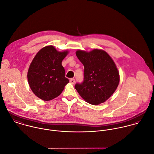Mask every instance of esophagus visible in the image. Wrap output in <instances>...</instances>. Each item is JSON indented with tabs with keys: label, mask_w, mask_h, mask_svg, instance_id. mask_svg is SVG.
<instances>
[{
	"label": "esophagus",
	"mask_w": 154,
	"mask_h": 154,
	"mask_svg": "<svg viewBox=\"0 0 154 154\" xmlns=\"http://www.w3.org/2000/svg\"><path fill=\"white\" fill-rule=\"evenodd\" d=\"M69 82H70L71 84H74V83H75V79H71L70 80H69Z\"/></svg>",
	"instance_id": "1"
}]
</instances>
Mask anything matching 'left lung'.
Listing matches in <instances>:
<instances>
[{
  "mask_svg": "<svg viewBox=\"0 0 154 154\" xmlns=\"http://www.w3.org/2000/svg\"><path fill=\"white\" fill-rule=\"evenodd\" d=\"M76 56L83 64L84 81L75 88L83 99L92 105L107 101L116 90L120 80L117 66L104 50H78Z\"/></svg>",
  "mask_w": 154,
  "mask_h": 154,
  "instance_id": "1",
  "label": "left lung"
}]
</instances>
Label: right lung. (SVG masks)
Wrapping results in <instances>:
<instances>
[{
    "label": "right lung",
    "instance_id": "add662e5",
    "mask_svg": "<svg viewBox=\"0 0 154 154\" xmlns=\"http://www.w3.org/2000/svg\"><path fill=\"white\" fill-rule=\"evenodd\" d=\"M69 51H57L53 45L42 48L33 59L27 72V80L33 94L44 101L51 100L69 83L62 65Z\"/></svg>",
    "mask_w": 154,
    "mask_h": 154
}]
</instances>
